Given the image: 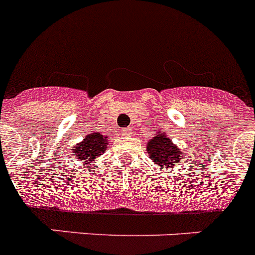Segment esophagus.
I'll return each instance as SVG.
<instances>
[{"label": "esophagus", "instance_id": "34e87169", "mask_svg": "<svg viewBox=\"0 0 255 255\" xmlns=\"http://www.w3.org/2000/svg\"><path fill=\"white\" fill-rule=\"evenodd\" d=\"M131 131H132L131 129H125V130H123V131H121V134H123V135H130V134H131Z\"/></svg>", "mask_w": 255, "mask_h": 255}]
</instances>
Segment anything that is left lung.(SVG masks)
<instances>
[{
  "instance_id": "obj_1",
  "label": "left lung",
  "mask_w": 255,
  "mask_h": 255,
  "mask_svg": "<svg viewBox=\"0 0 255 255\" xmlns=\"http://www.w3.org/2000/svg\"><path fill=\"white\" fill-rule=\"evenodd\" d=\"M147 150L149 158L161 167H171L172 164L179 163L182 158L181 150L163 134L154 135L148 143Z\"/></svg>"
}]
</instances>
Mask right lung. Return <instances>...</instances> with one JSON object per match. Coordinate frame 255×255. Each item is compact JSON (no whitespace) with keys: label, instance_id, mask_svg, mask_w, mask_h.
I'll return each mask as SVG.
<instances>
[{"label":"right lung","instance_id":"1","mask_svg":"<svg viewBox=\"0 0 255 255\" xmlns=\"http://www.w3.org/2000/svg\"><path fill=\"white\" fill-rule=\"evenodd\" d=\"M107 144V136H103L101 132H92L84 138L82 143L76 144L75 149H73L75 159L84 162L94 159L105 152Z\"/></svg>","mask_w":255,"mask_h":255}]
</instances>
